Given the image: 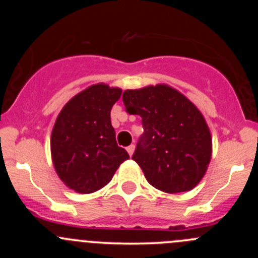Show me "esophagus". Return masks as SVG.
<instances>
[{
	"label": "esophagus",
	"instance_id": "34e87169",
	"mask_svg": "<svg viewBox=\"0 0 258 258\" xmlns=\"http://www.w3.org/2000/svg\"><path fill=\"white\" fill-rule=\"evenodd\" d=\"M126 150H127V152H128V155L132 156V155H134V152H135V145H130L128 147L126 148Z\"/></svg>",
	"mask_w": 258,
	"mask_h": 258
}]
</instances>
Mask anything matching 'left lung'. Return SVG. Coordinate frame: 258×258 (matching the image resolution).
Masks as SVG:
<instances>
[{
	"label": "left lung",
	"mask_w": 258,
	"mask_h": 258,
	"mask_svg": "<svg viewBox=\"0 0 258 258\" xmlns=\"http://www.w3.org/2000/svg\"><path fill=\"white\" fill-rule=\"evenodd\" d=\"M123 103L140 114L144 136L132 160L148 183L166 194L191 191L209 168L212 136L201 111L165 83L123 92Z\"/></svg>",
	"instance_id": "8db88e82"
}]
</instances>
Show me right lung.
<instances>
[{
    "label": "right lung",
    "mask_w": 258,
    "mask_h": 258,
    "mask_svg": "<svg viewBox=\"0 0 258 258\" xmlns=\"http://www.w3.org/2000/svg\"><path fill=\"white\" fill-rule=\"evenodd\" d=\"M122 90L96 83L62 107L51 134V157L59 179L77 194L105 187L130 156L118 147L111 108Z\"/></svg>",
    "instance_id": "right-lung-1"
}]
</instances>
